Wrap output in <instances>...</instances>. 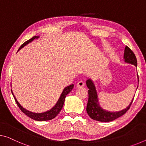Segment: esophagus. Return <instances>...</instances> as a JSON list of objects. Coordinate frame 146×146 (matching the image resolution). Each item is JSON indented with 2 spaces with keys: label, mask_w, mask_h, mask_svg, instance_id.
Masks as SVG:
<instances>
[{
  "label": "esophagus",
  "mask_w": 146,
  "mask_h": 146,
  "mask_svg": "<svg viewBox=\"0 0 146 146\" xmlns=\"http://www.w3.org/2000/svg\"><path fill=\"white\" fill-rule=\"evenodd\" d=\"M85 86V83L83 82V81H80V82H78L77 83V84H76V86L78 87H84Z\"/></svg>",
  "instance_id": "1"
}]
</instances>
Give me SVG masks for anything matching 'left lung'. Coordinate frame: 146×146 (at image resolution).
Listing matches in <instances>:
<instances>
[{
	"label": "left lung",
	"instance_id": "obj_1",
	"mask_svg": "<svg viewBox=\"0 0 146 146\" xmlns=\"http://www.w3.org/2000/svg\"><path fill=\"white\" fill-rule=\"evenodd\" d=\"M124 60L125 62L132 64L133 65L137 66V60L133 51L130 49L129 47L126 46L124 52ZM86 84L89 88L88 94L89 99L87 102L86 110L88 115L91 119L94 120L98 121L101 122H109L116 119L121 117L126 113L128 110L130 108L132 103L133 102V99L130 103L129 106L126 108L119 111H109L105 110L100 107L99 102H98V95L96 93V87L93 81L91 79H87L86 81Z\"/></svg>",
	"mask_w": 146,
	"mask_h": 146
}]
</instances>
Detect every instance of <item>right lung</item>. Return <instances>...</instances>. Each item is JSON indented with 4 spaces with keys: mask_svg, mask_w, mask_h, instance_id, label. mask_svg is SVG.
<instances>
[{
    "mask_svg": "<svg viewBox=\"0 0 146 146\" xmlns=\"http://www.w3.org/2000/svg\"><path fill=\"white\" fill-rule=\"evenodd\" d=\"M38 37L39 36H33L32 38H31L29 40H27V41L25 42V43H23L21 46H20V48H19L18 51L21 50L22 48H23L25 46H26L27 44H28L29 43H30V42H32L33 40H35V38H38ZM73 87H74V84H72V85H70V86L65 87V88L64 89V90L62 91L61 95H60V98H59V100H58L57 102L56 103V104L55 105V106H53L51 110H50L47 111L46 112H43V113H34V112L30 111L27 110H26L25 108H24L18 102V101L17 100L16 98L15 97L14 95H13L12 89H11V91H12V95L13 96V98H14V99L15 100V102H16L17 106H19V109L23 111V113L25 114V115H27L28 117H29L30 118L33 119H35L36 121H48V120L52 119L55 118L56 116L59 114L60 110H61L62 106H63L64 100H65L66 95H68V94L72 91V89H73Z\"/></svg>",
    "mask_w": 146,
    "mask_h": 146,
    "instance_id": "obj_1",
    "label": "right lung"
}]
</instances>
